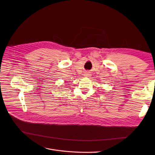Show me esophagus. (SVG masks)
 Returning a JSON list of instances; mask_svg holds the SVG:
<instances>
[{"mask_svg":"<svg viewBox=\"0 0 155 155\" xmlns=\"http://www.w3.org/2000/svg\"><path fill=\"white\" fill-rule=\"evenodd\" d=\"M84 75L85 76V77H89L91 75V74H90V73L89 72H88V71H87V72H85V74H84Z\"/></svg>","mask_w":155,"mask_h":155,"instance_id":"34e87169","label":"esophagus"}]
</instances>
